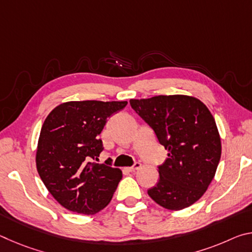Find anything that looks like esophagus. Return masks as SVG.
<instances>
[{"label":"esophagus","mask_w":252,"mask_h":252,"mask_svg":"<svg viewBox=\"0 0 252 252\" xmlns=\"http://www.w3.org/2000/svg\"><path fill=\"white\" fill-rule=\"evenodd\" d=\"M140 168H141V163L136 162V163L133 165V167L126 168V170H127V171H130V172H134V171H136V170H139Z\"/></svg>","instance_id":"1"}]
</instances>
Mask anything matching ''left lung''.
Segmentation results:
<instances>
[{
	"label": "left lung",
	"mask_w": 252,
	"mask_h": 252,
	"mask_svg": "<svg viewBox=\"0 0 252 252\" xmlns=\"http://www.w3.org/2000/svg\"><path fill=\"white\" fill-rule=\"evenodd\" d=\"M130 104L168 150L169 158L158 170L159 182L148 194L168 210L190 207L207 191L220 161L215 118L203 102L190 95L132 99Z\"/></svg>",
	"instance_id": "1"
}]
</instances>
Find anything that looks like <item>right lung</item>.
<instances>
[{
    "label": "right lung",
    "mask_w": 252,
    "mask_h": 252,
    "mask_svg": "<svg viewBox=\"0 0 252 252\" xmlns=\"http://www.w3.org/2000/svg\"><path fill=\"white\" fill-rule=\"evenodd\" d=\"M126 101H69L51 111L35 153L41 180L57 201L72 212L94 215L112 199L122 171L91 162L103 150L101 131Z\"/></svg>",
    "instance_id": "1"
}]
</instances>
